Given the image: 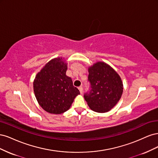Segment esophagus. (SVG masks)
<instances>
[{
    "instance_id": "34e87169",
    "label": "esophagus",
    "mask_w": 158,
    "mask_h": 158,
    "mask_svg": "<svg viewBox=\"0 0 158 158\" xmlns=\"http://www.w3.org/2000/svg\"><path fill=\"white\" fill-rule=\"evenodd\" d=\"M78 89H79V91H80V92L81 94H82V92H83V88H82V85H80V86L78 87Z\"/></svg>"
}]
</instances>
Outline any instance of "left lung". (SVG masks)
Returning a JSON list of instances; mask_svg holds the SVG:
<instances>
[{
	"label": "left lung",
	"mask_w": 158,
	"mask_h": 158,
	"mask_svg": "<svg viewBox=\"0 0 158 158\" xmlns=\"http://www.w3.org/2000/svg\"><path fill=\"white\" fill-rule=\"evenodd\" d=\"M90 90L84 97L89 108L98 113L111 110L120 99L123 83L120 76L111 66L98 62L88 69Z\"/></svg>",
	"instance_id": "obj_1"
}]
</instances>
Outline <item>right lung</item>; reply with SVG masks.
Returning a JSON list of instances; mask_svg holds the SVG:
<instances>
[{
  "instance_id": "1",
  "label": "right lung",
  "mask_w": 158,
  "mask_h": 158,
  "mask_svg": "<svg viewBox=\"0 0 158 158\" xmlns=\"http://www.w3.org/2000/svg\"><path fill=\"white\" fill-rule=\"evenodd\" d=\"M67 64L60 58L54 59L35 76L33 90L40 106L47 112L61 114L70 107L80 94L73 80L66 75Z\"/></svg>"
}]
</instances>
